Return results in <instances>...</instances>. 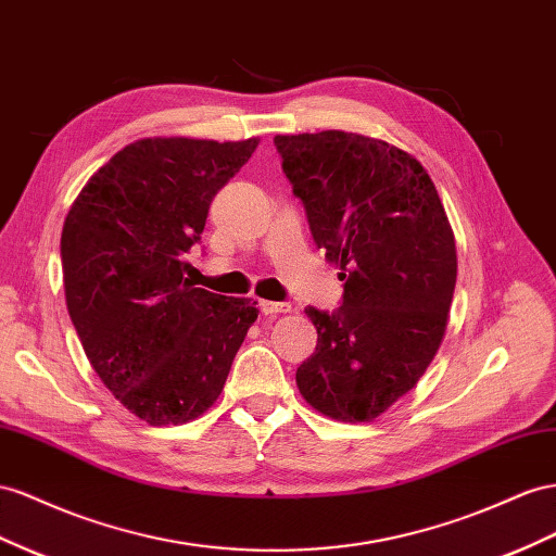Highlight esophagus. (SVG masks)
Segmentation results:
<instances>
[{
	"mask_svg": "<svg viewBox=\"0 0 556 556\" xmlns=\"http://www.w3.org/2000/svg\"><path fill=\"white\" fill-rule=\"evenodd\" d=\"M260 308L264 315H276V313H290V304L288 302H260Z\"/></svg>",
	"mask_w": 556,
	"mask_h": 556,
	"instance_id": "obj_1",
	"label": "esophagus"
}]
</instances>
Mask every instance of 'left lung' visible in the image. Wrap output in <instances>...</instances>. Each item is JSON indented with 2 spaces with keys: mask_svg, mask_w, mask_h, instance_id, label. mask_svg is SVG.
<instances>
[{
  "mask_svg": "<svg viewBox=\"0 0 556 556\" xmlns=\"http://www.w3.org/2000/svg\"><path fill=\"white\" fill-rule=\"evenodd\" d=\"M313 241L341 268L337 311L306 308L315 353L299 393L339 421H371L438 353L456 288V243L421 163L383 140L323 130L276 135Z\"/></svg>",
  "mask_w": 556,
  "mask_h": 556,
  "instance_id": "obj_1",
  "label": "left lung"
}]
</instances>
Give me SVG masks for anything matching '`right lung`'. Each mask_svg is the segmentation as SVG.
<instances>
[{
	"instance_id": "right-lung-1",
	"label": "right lung",
	"mask_w": 556,
	"mask_h": 556,
	"mask_svg": "<svg viewBox=\"0 0 556 556\" xmlns=\"http://www.w3.org/2000/svg\"><path fill=\"white\" fill-rule=\"evenodd\" d=\"M260 140L147 138L116 152L72 203L65 299L88 363L149 426L199 418L219 397L257 302L185 278L217 191Z\"/></svg>"
}]
</instances>
